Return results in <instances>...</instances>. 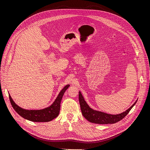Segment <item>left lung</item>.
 Segmentation results:
<instances>
[{"mask_svg":"<svg viewBox=\"0 0 150 150\" xmlns=\"http://www.w3.org/2000/svg\"><path fill=\"white\" fill-rule=\"evenodd\" d=\"M79 100L81 113L83 116L91 122L100 124H114L120 121L127 115L137 101V100L125 112L120 114L111 115L92 110L87 105L80 92L79 93Z\"/></svg>","mask_w":150,"mask_h":150,"instance_id":"obj_1","label":"left lung"}]
</instances>
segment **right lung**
Here are the masks:
<instances>
[{
  "instance_id": "right-lung-1",
  "label": "right lung",
  "mask_w": 150,
  "mask_h": 150,
  "mask_svg": "<svg viewBox=\"0 0 150 150\" xmlns=\"http://www.w3.org/2000/svg\"><path fill=\"white\" fill-rule=\"evenodd\" d=\"M69 85L65 86L59 93L57 98L50 107L39 110H27L17 106L9 94L11 103L14 110L18 114L25 119L34 122H48L51 121L58 116L60 111V105L62 97Z\"/></svg>"
}]
</instances>
